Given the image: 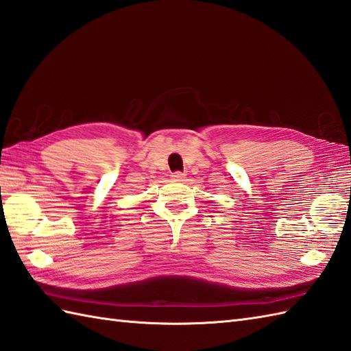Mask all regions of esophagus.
<instances>
[{
  "label": "esophagus",
  "mask_w": 351,
  "mask_h": 351,
  "mask_svg": "<svg viewBox=\"0 0 351 351\" xmlns=\"http://www.w3.org/2000/svg\"><path fill=\"white\" fill-rule=\"evenodd\" d=\"M170 178H172L173 181H182V179L185 178V173H182V172H173L172 175H170Z\"/></svg>",
  "instance_id": "1"
}]
</instances>
